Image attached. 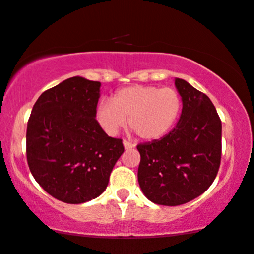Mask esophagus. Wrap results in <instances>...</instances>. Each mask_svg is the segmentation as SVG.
I'll return each mask as SVG.
<instances>
[{"label":"esophagus","mask_w":254,"mask_h":254,"mask_svg":"<svg viewBox=\"0 0 254 254\" xmlns=\"http://www.w3.org/2000/svg\"><path fill=\"white\" fill-rule=\"evenodd\" d=\"M123 144H124V148L127 149H132V148H135V144H133L132 142H129V140H124L123 142Z\"/></svg>","instance_id":"esophagus-1"}]
</instances>
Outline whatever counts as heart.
<instances>
[{
	"instance_id": "b5f03b06",
	"label": "heart",
	"mask_w": 254,
	"mask_h": 254,
	"mask_svg": "<svg viewBox=\"0 0 254 254\" xmlns=\"http://www.w3.org/2000/svg\"><path fill=\"white\" fill-rule=\"evenodd\" d=\"M182 110V98L169 87L133 85L99 105L97 119L106 132H118L129 118L130 129L143 139L161 138L174 127Z\"/></svg>"
}]
</instances>
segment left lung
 <instances>
[{
	"label": "left lung",
	"mask_w": 254,
	"mask_h": 254,
	"mask_svg": "<svg viewBox=\"0 0 254 254\" xmlns=\"http://www.w3.org/2000/svg\"><path fill=\"white\" fill-rule=\"evenodd\" d=\"M182 97L179 123L163 138L137 145L138 183L149 200L179 206L210 187L221 162V121L206 94L175 79Z\"/></svg>",
	"instance_id": "obj_1"
}]
</instances>
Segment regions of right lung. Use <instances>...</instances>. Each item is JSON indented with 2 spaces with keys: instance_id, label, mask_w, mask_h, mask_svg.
<instances>
[{
  "instance_id": "obj_1",
  "label": "right lung",
  "mask_w": 254,
  "mask_h": 254,
  "mask_svg": "<svg viewBox=\"0 0 254 254\" xmlns=\"http://www.w3.org/2000/svg\"><path fill=\"white\" fill-rule=\"evenodd\" d=\"M100 82L68 78L45 91L27 124L26 152L35 181L58 200L84 203L108 187L124 151L96 119Z\"/></svg>"
}]
</instances>
